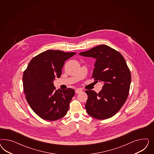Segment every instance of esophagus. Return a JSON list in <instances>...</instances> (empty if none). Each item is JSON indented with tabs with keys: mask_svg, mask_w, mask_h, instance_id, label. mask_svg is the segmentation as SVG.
I'll return each mask as SVG.
<instances>
[{
	"mask_svg": "<svg viewBox=\"0 0 154 154\" xmlns=\"http://www.w3.org/2000/svg\"><path fill=\"white\" fill-rule=\"evenodd\" d=\"M82 90H81V89H79V88H78V89H75V93L76 94H79L81 93V92H82Z\"/></svg>",
	"mask_w": 154,
	"mask_h": 154,
	"instance_id": "esophagus-1",
	"label": "esophagus"
}]
</instances>
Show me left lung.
<instances>
[{"instance_id":"obj_1","label":"left lung","mask_w":154,"mask_h":154,"mask_svg":"<svg viewBox=\"0 0 154 154\" xmlns=\"http://www.w3.org/2000/svg\"><path fill=\"white\" fill-rule=\"evenodd\" d=\"M79 55L97 59L92 77L103 83L97 93L86 90L85 104L90 116L104 120L114 116L126 102L131 82V73L126 61L119 52L105 45H99Z\"/></svg>"}]
</instances>
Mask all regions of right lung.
<instances>
[{
    "label": "right lung",
    "instance_id": "1",
    "mask_svg": "<svg viewBox=\"0 0 154 154\" xmlns=\"http://www.w3.org/2000/svg\"><path fill=\"white\" fill-rule=\"evenodd\" d=\"M75 54L47 50L33 57L24 71L23 88L26 100L42 119L55 121L68 112L75 90H56L53 82L60 77L65 61Z\"/></svg>",
    "mask_w": 154,
    "mask_h": 154
}]
</instances>
